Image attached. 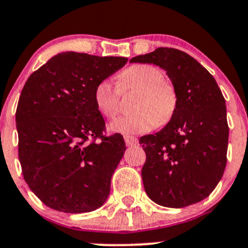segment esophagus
Wrapping results in <instances>:
<instances>
[{"instance_id": "1", "label": "esophagus", "mask_w": 248, "mask_h": 248, "mask_svg": "<svg viewBox=\"0 0 248 248\" xmlns=\"http://www.w3.org/2000/svg\"><path fill=\"white\" fill-rule=\"evenodd\" d=\"M124 142H126L127 146H134V145L138 144V139H137L136 137L124 136Z\"/></svg>"}]
</instances>
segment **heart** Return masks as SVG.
<instances>
[{"instance_id":"heart-1","label":"heart","mask_w":248,"mask_h":248,"mask_svg":"<svg viewBox=\"0 0 248 248\" xmlns=\"http://www.w3.org/2000/svg\"><path fill=\"white\" fill-rule=\"evenodd\" d=\"M139 90L134 99L133 114L121 117L110 124L112 132L145 133L155 124H164L170 120L176 107L174 87L164 80V73L152 64H134L119 76V87L108 79L97 84L94 102L97 109L107 119H115L121 111V91Z\"/></svg>"}]
</instances>
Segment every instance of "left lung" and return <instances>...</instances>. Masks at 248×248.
Listing matches in <instances>:
<instances>
[{
    "mask_svg": "<svg viewBox=\"0 0 248 248\" xmlns=\"http://www.w3.org/2000/svg\"><path fill=\"white\" fill-rule=\"evenodd\" d=\"M131 62L161 67L176 94L167 126L139 140L146 154L145 192L162 206L196 204L210 196L226 169L229 128L223 94L215 78L181 50L158 47Z\"/></svg>",
    "mask_w": 248,
    "mask_h": 248,
    "instance_id": "1",
    "label": "left lung"
}]
</instances>
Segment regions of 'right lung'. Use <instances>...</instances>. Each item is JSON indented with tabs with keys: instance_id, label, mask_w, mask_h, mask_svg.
<instances>
[{
	"instance_id": "1",
	"label": "right lung",
	"mask_w": 248,
	"mask_h": 248,
	"mask_svg": "<svg viewBox=\"0 0 248 248\" xmlns=\"http://www.w3.org/2000/svg\"><path fill=\"white\" fill-rule=\"evenodd\" d=\"M127 61L66 51L27 79L16 114L19 161L30 189L46 206L81 214L108 198L126 145L121 134H103L94 89Z\"/></svg>"
}]
</instances>
